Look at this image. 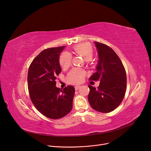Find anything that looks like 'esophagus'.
I'll return each mask as SVG.
<instances>
[{
	"mask_svg": "<svg viewBox=\"0 0 151 151\" xmlns=\"http://www.w3.org/2000/svg\"><path fill=\"white\" fill-rule=\"evenodd\" d=\"M79 88H81V86H79V85H77V86H75V89H76V90H77V89H78Z\"/></svg>",
	"mask_w": 151,
	"mask_h": 151,
	"instance_id": "34e87169",
	"label": "esophagus"
}]
</instances>
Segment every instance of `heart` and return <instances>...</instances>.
<instances>
[{"instance_id": "heart-1", "label": "heart", "mask_w": 151, "mask_h": 151, "mask_svg": "<svg viewBox=\"0 0 151 151\" xmlns=\"http://www.w3.org/2000/svg\"><path fill=\"white\" fill-rule=\"evenodd\" d=\"M74 52L81 56L86 61H89L93 56V50L89 44L82 43L77 45L74 48ZM72 57L68 52H63L59 58V63L63 68H67L71 65ZM86 72L80 68H73L68 73L67 80L70 83H79L83 80Z\"/></svg>"}]
</instances>
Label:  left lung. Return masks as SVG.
Wrapping results in <instances>:
<instances>
[{
  "label": "left lung",
  "mask_w": 151,
  "mask_h": 151,
  "mask_svg": "<svg viewBox=\"0 0 151 151\" xmlns=\"http://www.w3.org/2000/svg\"><path fill=\"white\" fill-rule=\"evenodd\" d=\"M98 55L96 72L90 80L99 81L98 89L89 85L88 101L94 110L109 113L116 109L124 98L127 87L125 68L120 58L107 45L94 42Z\"/></svg>",
  "instance_id": "8db88e82"
}]
</instances>
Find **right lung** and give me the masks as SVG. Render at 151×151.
I'll return each instance as SVG.
<instances>
[{
  "instance_id": "right-lung-1",
  "label": "right lung",
  "mask_w": 151,
  "mask_h": 151,
  "mask_svg": "<svg viewBox=\"0 0 151 151\" xmlns=\"http://www.w3.org/2000/svg\"><path fill=\"white\" fill-rule=\"evenodd\" d=\"M65 47L44 50L31 62L28 73L32 102L41 113L51 119L65 116L72 108L75 88L68 86L60 91L56 86L57 76L62 71L59 57Z\"/></svg>"
}]
</instances>
